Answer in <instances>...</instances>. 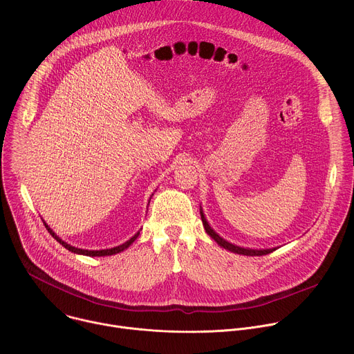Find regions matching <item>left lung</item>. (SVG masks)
I'll return each mask as SVG.
<instances>
[{
	"label": "left lung",
	"instance_id": "1",
	"mask_svg": "<svg viewBox=\"0 0 354 354\" xmlns=\"http://www.w3.org/2000/svg\"><path fill=\"white\" fill-rule=\"evenodd\" d=\"M200 216H201V221H203V225H205V230H206V232L220 245V246H223L224 249H228V250H231V252H235V254H239V255H246V257H262V255H268V254H270V252H273V250H276V248H273V249H262V250H258V249H246V248H239V246H236V245H232V243H230V242H227L225 239H223L220 235H217L213 230H212V227L209 225V223L206 221V218H205V216H203V213H201V210H200Z\"/></svg>",
	"mask_w": 354,
	"mask_h": 354
}]
</instances>
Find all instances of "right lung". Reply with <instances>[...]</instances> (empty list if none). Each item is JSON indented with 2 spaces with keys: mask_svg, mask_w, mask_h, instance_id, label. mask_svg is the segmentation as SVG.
<instances>
[{
  "mask_svg": "<svg viewBox=\"0 0 354 354\" xmlns=\"http://www.w3.org/2000/svg\"><path fill=\"white\" fill-rule=\"evenodd\" d=\"M44 225H46V223H44ZM46 230L50 232V235H52L57 242H60L66 249H68V250H71V252H74V254H80V255H85V257H109V255H115V254H119V252H122V250H124L126 248H129L134 241H136V238L140 235V232H137L133 238H130L127 242H124V243H122V245H119V246H116V248H111V249H102V250H86V249H80V248H75V246H71V245H68L67 242H64V241H62L53 231H52V228H50L48 225H46Z\"/></svg>",
  "mask_w": 354,
  "mask_h": 354,
  "instance_id": "1",
  "label": "right lung"
}]
</instances>
